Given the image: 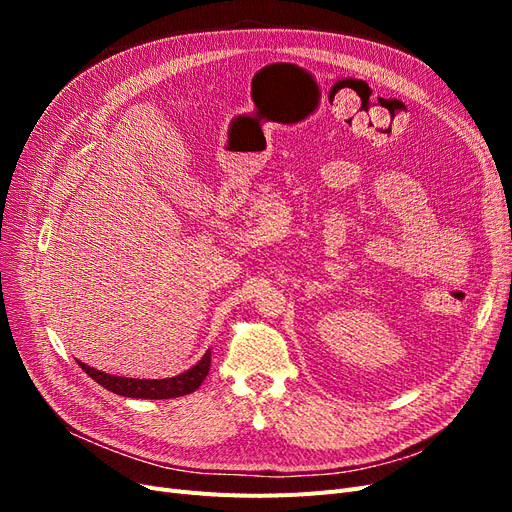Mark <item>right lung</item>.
Masks as SVG:
<instances>
[{"label":"right lung","mask_w":512,"mask_h":512,"mask_svg":"<svg viewBox=\"0 0 512 512\" xmlns=\"http://www.w3.org/2000/svg\"><path fill=\"white\" fill-rule=\"evenodd\" d=\"M89 378H94L106 391L123 395V397H134V399H173L194 393L203 380L209 374L211 367V350L203 354L194 367L183 371L179 376L173 378H162V380H138V378H123V376H111L106 371L89 367L81 361H76Z\"/></svg>","instance_id":"1"}]
</instances>
